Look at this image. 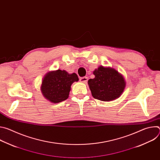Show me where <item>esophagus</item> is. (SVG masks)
Masks as SVG:
<instances>
[{
  "label": "esophagus",
  "mask_w": 160,
  "mask_h": 160,
  "mask_svg": "<svg viewBox=\"0 0 160 160\" xmlns=\"http://www.w3.org/2000/svg\"><path fill=\"white\" fill-rule=\"evenodd\" d=\"M87 80H88V78L86 77H82L80 78V81L82 83H87Z\"/></svg>",
  "instance_id": "obj_1"
}]
</instances>
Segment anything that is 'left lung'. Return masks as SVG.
Returning a JSON list of instances; mask_svg holds the SVG:
<instances>
[{"instance_id":"1","label":"left lung","mask_w":160,"mask_h":160,"mask_svg":"<svg viewBox=\"0 0 160 160\" xmlns=\"http://www.w3.org/2000/svg\"><path fill=\"white\" fill-rule=\"evenodd\" d=\"M93 74L95 77L88 80V85L94 98L110 101L118 99L123 94L126 81L115 68L99 66Z\"/></svg>"}]
</instances>
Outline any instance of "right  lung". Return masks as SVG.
<instances>
[{
    "mask_svg": "<svg viewBox=\"0 0 160 160\" xmlns=\"http://www.w3.org/2000/svg\"><path fill=\"white\" fill-rule=\"evenodd\" d=\"M78 80L75 73L70 74L61 70L49 72L42 79L41 92L49 101L59 103L68 98L72 83Z\"/></svg>",
    "mask_w": 160,
    "mask_h": 160,
    "instance_id": "right-lung-1",
    "label": "right lung"
}]
</instances>
